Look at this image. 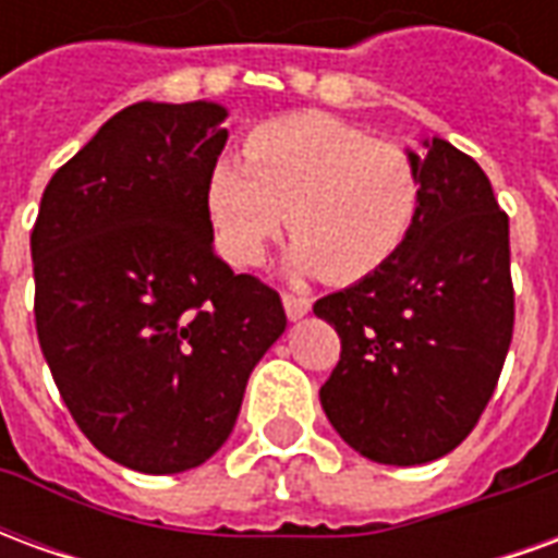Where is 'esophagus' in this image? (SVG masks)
I'll return each mask as SVG.
<instances>
[{
  "label": "esophagus",
  "instance_id": "obj_1",
  "mask_svg": "<svg viewBox=\"0 0 558 558\" xmlns=\"http://www.w3.org/2000/svg\"><path fill=\"white\" fill-rule=\"evenodd\" d=\"M283 311H287V316H290L292 323H295V319L307 316V311H311V299H304V295H292V292H283Z\"/></svg>",
  "mask_w": 558,
  "mask_h": 558
}]
</instances>
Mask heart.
Returning a JSON list of instances; mask_svg holds the SVG:
<instances>
[{
  "label": "heart",
  "mask_w": 558,
  "mask_h": 558,
  "mask_svg": "<svg viewBox=\"0 0 558 558\" xmlns=\"http://www.w3.org/2000/svg\"><path fill=\"white\" fill-rule=\"evenodd\" d=\"M244 158L220 155L206 182L215 244L232 266L259 263L290 223L292 271L355 283L395 259L418 218L410 151L331 116L266 122L244 140Z\"/></svg>",
  "instance_id": "b5f03b06"
}]
</instances>
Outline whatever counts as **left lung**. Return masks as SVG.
<instances>
[{
    "label": "left lung",
    "instance_id": "1",
    "mask_svg": "<svg viewBox=\"0 0 558 558\" xmlns=\"http://www.w3.org/2000/svg\"><path fill=\"white\" fill-rule=\"evenodd\" d=\"M421 146L410 239L371 278L314 304L340 338L323 410L343 442L388 466L430 463L466 439L514 331L508 215L490 179L448 140Z\"/></svg>",
    "mask_w": 558,
    "mask_h": 558
}]
</instances>
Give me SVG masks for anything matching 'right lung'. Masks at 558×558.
I'll return each instance as SVG.
<instances>
[{
  "instance_id": "add662e5",
  "label": "right lung",
  "mask_w": 558,
  "mask_h": 558,
  "mask_svg": "<svg viewBox=\"0 0 558 558\" xmlns=\"http://www.w3.org/2000/svg\"><path fill=\"white\" fill-rule=\"evenodd\" d=\"M227 107L140 101L44 187L32 230L35 326L68 412L101 454L146 475L230 439L280 295L215 254L206 208Z\"/></svg>"
}]
</instances>
